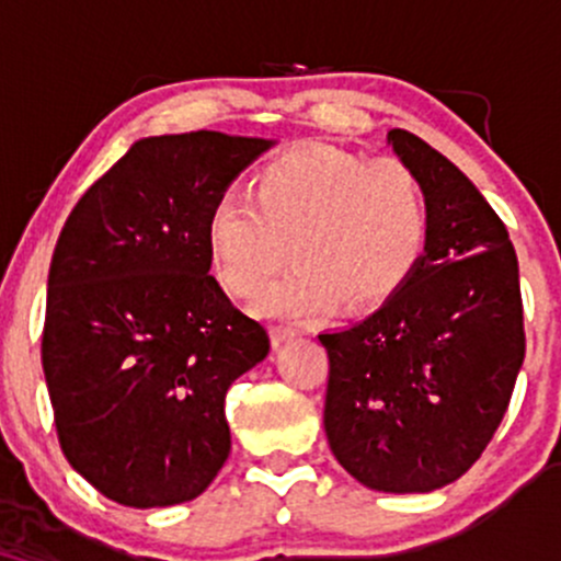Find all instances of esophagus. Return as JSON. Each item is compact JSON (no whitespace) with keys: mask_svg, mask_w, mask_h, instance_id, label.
Returning <instances> with one entry per match:
<instances>
[{"mask_svg":"<svg viewBox=\"0 0 561 561\" xmlns=\"http://www.w3.org/2000/svg\"><path fill=\"white\" fill-rule=\"evenodd\" d=\"M298 337V330H293V327H272V343L274 345H282L287 343V340H295Z\"/></svg>","mask_w":561,"mask_h":561,"instance_id":"esophagus-1","label":"esophagus"}]
</instances>
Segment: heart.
I'll return each mask as SVG.
<instances>
[{"instance_id": "heart-1", "label": "heart", "mask_w": 561, "mask_h": 561, "mask_svg": "<svg viewBox=\"0 0 561 561\" xmlns=\"http://www.w3.org/2000/svg\"><path fill=\"white\" fill-rule=\"evenodd\" d=\"M263 289L255 311L311 319L340 300L377 306L416 272L430 242V199L420 171L401 158H369L330 145L282 152L253 176V197L227 192L208 216L214 272L237 298Z\"/></svg>"}]
</instances>
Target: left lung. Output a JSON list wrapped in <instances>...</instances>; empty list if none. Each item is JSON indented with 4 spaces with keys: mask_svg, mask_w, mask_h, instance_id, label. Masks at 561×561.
Here are the masks:
<instances>
[{
    "mask_svg": "<svg viewBox=\"0 0 561 561\" xmlns=\"http://www.w3.org/2000/svg\"><path fill=\"white\" fill-rule=\"evenodd\" d=\"M420 171L430 242L409 282L371 317L319 334L330 356L324 430L362 485L430 493L485 450L525 358L519 268L478 186L416 134L392 128Z\"/></svg>",
    "mask_w": 561,
    "mask_h": 561,
    "instance_id": "obj_1",
    "label": "left lung"
}]
</instances>
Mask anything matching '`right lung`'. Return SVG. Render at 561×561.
Segmentation results:
<instances>
[{"label": "right lung", "instance_id": "obj_1", "mask_svg": "<svg viewBox=\"0 0 561 561\" xmlns=\"http://www.w3.org/2000/svg\"><path fill=\"white\" fill-rule=\"evenodd\" d=\"M272 139L134 141L55 244L42 366L70 467L115 504L197 499L227 461L224 398L268 332L210 276L208 216Z\"/></svg>", "mask_w": 561, "mask_h": 561}]
</instances>
